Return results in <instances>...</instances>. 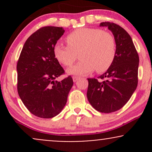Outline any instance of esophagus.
<instances>
[{"mask_svg":"<svg viewBox=\"0 0 152 152\" xmlns=\"http://www.w3.org/2000/svg\"><path fill=\"white\" fill-rule=\"evenodd\" d=\"M79 78H80L77 77V76H74V77H73V81H74V82H76Z\"/></svg>","mask_w":152,"mask_h":152,"instance_id":"34e87169","label":"esophagus"}]
</instances>
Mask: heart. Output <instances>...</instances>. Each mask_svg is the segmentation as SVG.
Instances as JSON below:
<instances>
[{"mask_svg": "<svg viewBox=\"0 0 152 152\" xmlns=\"http://www.w3.org/2000/svg\"><path fill=\"white\" fill-rule=\"evenodd\" d=\"M67 46L56 43L54 56L62 65L70 67L80 54L81 59L76 65L68 69L71 75H82L105 72L114 63L116 54L114 37L109 33L99 28H80L66 37Z\"/></svg>", "mask_w": 152, "mask_h": 152, "instance_id": "heart-1", "label": "heart"}]
</instances>
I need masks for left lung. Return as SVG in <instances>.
<instances>
[{
    "instance_id": "1",
    "label": "left lung",
    "mask_w": 152,
    "mask_h": 152,
    "mask_svg": "<svg viewBox=\"0 0 152 152\" xmlns=\"http://www.w3.org/2000/svg\"><path fill=\"white\" fill-rule=\"evenodd\" d=\"M100 26L107 27L116 41V58L111 67L96 78L88 81L87 98L96 110L111 113L121 109L135 91L138 83L139 58L129 34L117 24L102 22ZM105 78L102 81L101 79Z\"/></svg>"
}]
</instances>
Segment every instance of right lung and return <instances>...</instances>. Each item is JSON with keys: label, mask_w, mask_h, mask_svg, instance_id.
Masks as SVG:
<instances>
[{"label": "right lung", "mask_w": 152, "mask_h": 152, "mask_svg": "<svg viewBox=\"0 0 152 152\" xmlns=\"http://www.w3.org/2000/svg\"><path fill=\"white\" fill-rule=\"evenodd\" d=\"M65 31L62 27L46 26L26 40L17 64L18 93L28 110L40 118L58 115L67 102L74 82L71 76L61 81L64 73L54 56L53 47Z\"/></svg>", "instance_id": "1"}]
</instances>
